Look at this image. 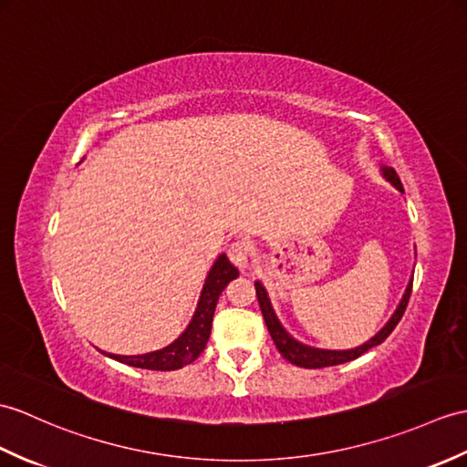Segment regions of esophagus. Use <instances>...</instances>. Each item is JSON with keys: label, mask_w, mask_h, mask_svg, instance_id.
<instances>
[{"label": "esophagus", "mask_w": 467, "mask_h": 467, "mask_svg": "<svg viewBox=\"0 0 467 467\" xmlns=\"http://www.w3.org/2000/svg\"><path fill=\"white\" fill-rule=\"evenodd\" d=\"M229 258L233 260L234 266H238L241 270H246L248 266H251V258H253L251 246H248L243 241L233 243L231 248H229Z\"/></svg>", "instance_id": "34e87169"}]
</instances>
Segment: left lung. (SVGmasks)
Segmentation results:
<instances>
[{
  "mask_svg": "<svg viewBox=\"0 0 467 467\" xmlns=\"http://www.w3.org/2000/svg\"><path fill=\"white\" fill-rule=\"evenodd\" d=\"M382 171H384V177L389 182H392L400 192H404L402 181H400L398 172L392 167H384ZM254 288H256V298H258L260 310H263V317H265V322H266V328H268L270 336H273V340L276 344L278 352L283 354V358H286L290 364L300 366V368L338 366V364H344V362L356 360L358 356H362L364 352L374 348V346L382 344L388 338V336L392 334V330L398 327V322L402 320L404 312H406V306H408V302H410V295H411V283H410L408 288H406V295H404L402 302H400V306L392 314V318H389L386 327L380 332H378L374 338L368 340L366 344L358 346V348H354V350H320V348H310V346L300 344L298 340L292 338V336L283 328V324L278 322L273 306H270V300H268V295H266L265 286L260 285V283H254Z\"/></svg>",
  "mask_w": 467,
  "mask_h": 467,
  "instance_id": "left-lung-1",
  "label": "left lung"
}]
</instances>
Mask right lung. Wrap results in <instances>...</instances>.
Listing matches in <instances>:
<instances>
[{
  "label": "right lung",
  "instance_id": "add662e5",
  "mask_svg": "<svg viewBox=\"0 0 467 467\" xmlns=\"http://www.w3.org/2000/svg\"><path fill=\"white\" fill-rule=\"evenodd\" d=\"M236 276H238V270L231 265L229 258L221 254L213 265L207 280H204L199 306L194 310L191 324L175 342L169 344L167 348L162 350L140 354V356H117V354H107V356L115 358V360L123 362L127 366L145 368V370H161V372L179 370V368L194 362L209 342L214 308H216V302H219L221 292Z\"/></svg>",
  "mask_w": 467,
  "mask_h": 467
}]
</instances>
